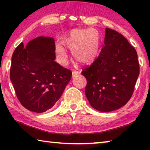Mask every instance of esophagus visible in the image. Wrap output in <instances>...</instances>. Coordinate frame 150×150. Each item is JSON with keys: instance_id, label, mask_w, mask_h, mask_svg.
<instances>
[{"instance_id": "34e87169", "label": "esophagus", "mask_w": 150, "mask_h": 150, "mask_svg": "<svg viewBox=\"0 0 150 150\" xmlns=\"http://www.w3.org/2000/svg\"><path fill=\"white\" fill-rule=\"evenodd\" d=\"M79 73V72L77 71H75V70H74L73 71V73H72V75H73V77H76V75H77V74Z\"/></svg>"}]
</instances>
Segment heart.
Masks as SVG:
<instances>
[{"instance_id": "obj_1", "label": "heart", "mask_w": 150, "mask_h": 150, "mask_svg": "<svg viewBox=\"0 0 150 150\" xmlns=\"http://www.w3.org/2000/svg\"><path fill=\"white\" fill-rule=\"evenodd\" d=\"M96 52H97V47L95 45H93L92 47L91 48L90 51V57L91 58H95L96 55Z\"/></svg>"}]
</instances>
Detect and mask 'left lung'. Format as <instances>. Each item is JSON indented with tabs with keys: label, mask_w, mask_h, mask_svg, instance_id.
Masks as SVG:
<instances>
[{
	"label": "left lung",
	"mask_w": 150,
	"mask_h": 150,
	"mask_svg": "<svg viewBox=\"0 0 150 150\" xmlns=\"http://www.w3.org/2000/svg\"><path fill=\"white\" fill-rule=\"evenodd\" d=\"M52 38L40 36L23 43L12 55L10 78L21 105L35 112L52 108L69 82L72 72L55 62Z\"/></svg>",
	"instance_id": "left-lung-1"
}]
</instances>
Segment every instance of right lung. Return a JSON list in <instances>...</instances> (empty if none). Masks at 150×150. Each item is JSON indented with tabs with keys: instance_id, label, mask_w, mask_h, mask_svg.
Returning <instances> with one entry per match:
<instances>
[{
	"instance_id": "obj_1",
	"label": "right lung",
	"mask_w": 150,
	"mask_h": 150,
	"mask_svg": "<svg viewBox=\"0 0 150 150\" xmlns=\"http://www.w3.org/2000/svg\"><path fill=\"white\" fill-rule=\"evenodd\" d=\"M139 73L135 48L120 33L106 28L99 55L81 72L87 79L85 95L91 105L97 110L110 112L126 105Z\"/></svg>"
}]
</instances>
